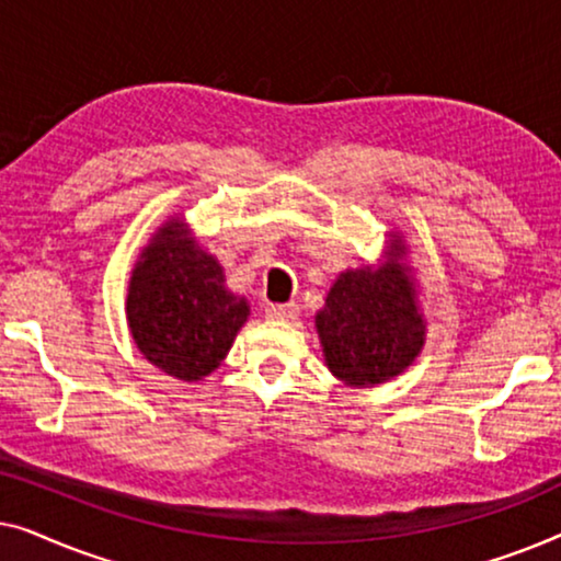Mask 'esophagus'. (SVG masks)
<instances>
[{"label": "esophagus", "instance_id": "esophagus-1", "mask_svg": "<svg viewBox=\"0 0 561 561\" xmlns=\"http://www.w3.org/2000/svg\"><path fill=\"white\" fill-rule=\"evenodd\" d=\"M265 317L273 321H296L298 319V306L296 304H271L265 309Z\"/></svg>", "mask_w": 561, "mask_h": 561}]
</instances>
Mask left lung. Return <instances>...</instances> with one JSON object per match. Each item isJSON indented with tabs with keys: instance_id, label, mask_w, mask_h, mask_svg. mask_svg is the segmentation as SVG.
<instances>
[{
	"instance_id": "obj_1",
	"label": "left lung",
	"mask_w": 561,
	"mask_h": 561,
	"mask_svg": "<svg viewBox=\"0 0 561 561\" xmlns=\"http://www.w3.org/2000/svg\"><path fill=\"white\" fill-rule=\"evenodd\" d=\"M409 244L388 232L378 265L347 267L329 288L313 324L324 363L350 388H375L409 370L426 342V319Z\"/></svg>"
}]
</instances>
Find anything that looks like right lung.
Masks as SVG:
<instances>
[{
  "label": "right lung",
  "instance_id": "add662e5",
  "mask_svg": "<svg viewBox=\"0 0 561 561\" xmlns=\"http://www.w3.org/2000/svg\"><path fill=\"white\" fill-rule=\"evenodd\" d=\"M225 280L188 221L168 217L137 255L127 286V329L140 355L183 382L217 370L250 319L248 298Z\"/></svg>",
  "mask_w": 561,
  "mask_h": 561
}]
</instances>
